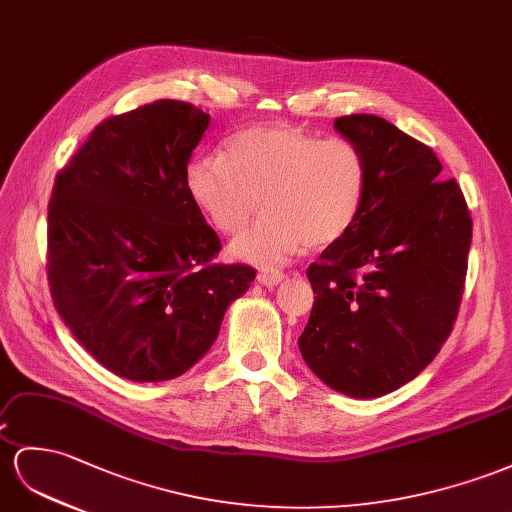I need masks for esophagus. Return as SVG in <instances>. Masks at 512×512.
<instances>
[{
    "label": "esophagus",
    "instance_id": "obj_1",
    "mask_svg": "<svg viewBox=\"0 0 512 512\" xmlns=\"http://www.w3.org/2000/svg\"><path fill=\"white\" fill-rule=\"evenodd\" d=\"M257 281L264 285V287H274V285H279L281 281H285V274L283 272H274V270H261L257 274Z\"/></svg>",
    "mask_w": 512,
    "mask_h": 512
}]
</instances>
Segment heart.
<instances>
[{"instance_id":"b5f03b06","label":"heart","mask_w":512,"mask_h":512,"mask_svg":"<svg viewBox=\"0 0 512 512\" xmlns=\"http://www.w3.org/2000/svg\"><path fill=\"white\" fill-rule=\"evenodd\" d=\"M368 188V164L355 142L320 138L285 125H257L235 136L220 157L186 170L192 203L218 233H240L229 246L246 264L274 268L300 251L331 246L355 225Z\"/></svg>"}]
</instances>
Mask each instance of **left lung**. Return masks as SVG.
Instances as JSON below:
<instances>
[{
	"instance_id": "obj_1",
	"label": "left lung",
	"mask_w": 512,
	"mask_h": 512,
	"mask_svg": "<svg viewBox=\"0 0 512 512\" xmlns=\"http://www.w3.org/2000/svg\"><path fill=\"white\" fill-rule=\"evenodd\" d=\"M335 129L361 149L368 188L355 225L307 270L316 300L298 348L324 385L365 400L413 381L448 339L471 218L426 144L374 114Z\"/></svg>"
}]
</instances>
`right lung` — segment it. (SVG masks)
Wrapping results in <instances>:
<instances>
[{
	"mask_svg": "<svg viewBox=\"0 0 512 512\" xmlns=\"http://www.w3.org/2000/svg\"><path fill=\"white\" fill-rule=\"evenodd\" d=\"M209 127L190 103L160 99L93 129L54 183L47 270L54 307L103 368L160 383L205 357L251 266L220 251L186 190Z\"/></svg>",
	"mask_w": 512,
	"mask_h": 512,
	"instance_id": "add662e5",
	"label": "right lung"
}]
</instances>
